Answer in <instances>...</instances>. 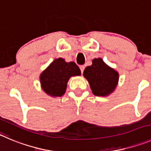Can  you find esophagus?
I'll use <instances>...</instances> for the list:
<instances>
[{"label": "esophagus", "instance_id": "1", "mask_svg": "<svg viewBox=\"0 0 151 151\" xmlns=\"http://www.w3.org/2000/svg\"><path fill=\"white\" fill-rule=\"evenodd\" d=\"M80 71H81V73H83V71H84V69H85V66L80 65Z\"/></svg>", "mask_w": 151, "mask_h": 151}]
</instances>
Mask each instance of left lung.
Returning <instances> with one entry per match:
<instances>
[{"label": "left lung", "mask_w": 151, "mask_h": 151, "mask_svg": "<svg viewBox=\"0 0 151 151\" xmlns=\"http://www.w3.org/2000/svg\"><path fill=\"white\" fill-rule=\"evenodd\" d=\"M92 93L96 96H107L117 86L119 75L113 68L108 66L101 58L94 59L92 65L83 71Z\"/></svg>", "instance_id": "1"}]
</instances>
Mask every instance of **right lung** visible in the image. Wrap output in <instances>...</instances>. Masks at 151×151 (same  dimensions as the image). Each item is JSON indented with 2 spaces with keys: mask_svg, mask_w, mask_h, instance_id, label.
Segmentation results:
<instances>
[{
  "mask_svg": "<svg viewBox=\"0 0 151 151\" xmlns=\"http://www.w3.org/2000/svg\"><path fill=\"white\" fill-rule=\"evenodd\" d=\"M80 74V69L75 63H66L63 58L56 59L41 74L42 88L50 96L61 97L65 92L70 77Z\"/></svg>",
  "mask_w": 151,
  "mask_h": 151,
  "instance_id": "right-lung-1",
  "label": "right lung"
}]
</instances>
